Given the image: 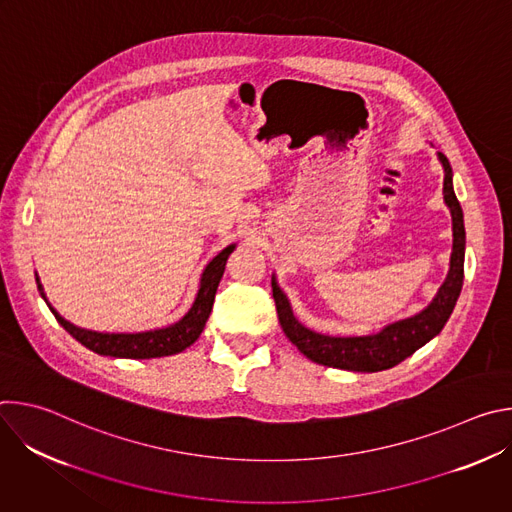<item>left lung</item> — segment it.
<instances>
[{
  "label": "left lung",
  "mask_w": 512,
  "mask_h": 512,
  "mask_svg": "<svg viewBox=\"0 0 512 512\" xmlns=\"http://www.w3.org/2000/svg\"><path fill=\"white\" fill-rule=\"evenodd\" d=\"M444 164V198L452 210L454 221V251L450 261V273L444 285L437 291L435 300L417 316L395 322L383 328L373 336H350L336 338L324 336L304 328L289 308L283 291L277 287L273 279V300L277 308L279 324L285 336L296 344L298 350L310 360L324 364V367L356 371V373H377L395 367L401 360L411 356L417 348L429 342L433 336L442 332L448 318L454 312V306L460 298L462 283H464V247H466V231H464V216L460 202L454 194L452 186V166L444 154H440Z\"/></svg>",
  "instance_id": "left-lung-1"
}]
</instances>
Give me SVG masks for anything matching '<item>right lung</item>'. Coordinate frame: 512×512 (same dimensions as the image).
<instances>
[{"label":"right lung","mask_w":512,"mask_h":512,"mask_svg":"<svg viewBox=\"0 0 512 512\" xmlns=\"http://www.w3.org/2000/svg\"><path fill=\"white\" fill-rule=\"evenodd\" d=\"M233 249H235V245H229L206 265L202 279H200L198 296H196L192 308L188 310V314L180 322H176L168 328L139 332V334H103V332H93V330H85V328L70 324L46 302L38 275H36V283H38V291L42 294L44 302L48 304V308L52 310L58 324L72 338H77L83 346H87L89 350L103 354V356H117V358L170 356V354H178L184 348H188L190 344H194L198 340V336L202 334L204 324H206L212 304H214L218 281H221V277L225 273V263H227L229 255L233 253Z\"/></svg>","instance_id":"obj_1"}]
</instances>
